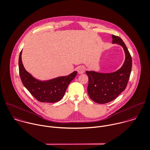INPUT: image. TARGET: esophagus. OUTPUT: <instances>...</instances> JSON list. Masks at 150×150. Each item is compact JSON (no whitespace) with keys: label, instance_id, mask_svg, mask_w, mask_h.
Segmentation results:
<instances>
[{"label":"esophagus","instance_id":"esophagus-1","mask_svg":"<svg viewBox=\"0 0 150 150\" xmlns=\"http://www.w3.org/2000/svg\"><path fill=\"white\" fill-rule=\"evenodd\" d=\"M86 70V68L85 66H83V65H81V66H79L77 68V71L79 74H83L84 73V72Z\"/></svg>","mask_w":150,"mask_h":150}]
</instances>
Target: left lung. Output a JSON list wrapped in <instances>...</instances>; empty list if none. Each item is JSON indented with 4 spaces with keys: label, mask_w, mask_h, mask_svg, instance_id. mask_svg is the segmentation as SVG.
Listing matches in <instances>:
<instances>
[{
    "label": "left lung",
    "mask_w": 150,
    "mask_h": 150,
    "mask_svg": "<svg viewBox=\"0 0 150 150\" xmlns=\"http://www.w3.org/2000/svg\"><path fill=\"white\" fill-rule=\"evenodd\" d=\"M112 42L120 45L125 52V61L122 67L112 73L86 71L89 78L88 93L96 103L104 104L115 99L126 89L132 71V59L123 41L112 35Z\"/></svg>",
    "instance_id": "8db88e82"
}]
</instances>
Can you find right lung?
I'll use <instances>...</instances> for the list:
<instances>
[{
    "label": "right lung",
    "mask_w": 150,
    "mask_h": 150,
    "mask_svg": "<svg viewBox=\"0 0 150 150\" xmlns=\"http://www.w3.org/2000/svg\"><path fill=\"white\" fill-rule=\"evenodd\" d=\"M21 51L18 59L19 74L25 88L39 102L54 103L64 96L69 83L75 78L77 72L68 76H59L48 81H40L34 78L24 68L21 61Z\"/></svg>",
    "instance_id": "obj_1"
}]
</instances>
